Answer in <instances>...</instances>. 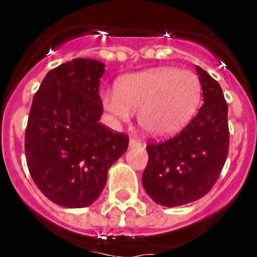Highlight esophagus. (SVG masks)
I'll list each match as a JSON object with an SVG mask.
<instances>
[{
  "mask_svg": "<svg viewBox=\"0 0 257 257\" xmlns=\"http://www.w3.org/2000/svg\"><path fill=\"white\" fill-rule=\"evenodd\" d=\"M141 144V141L137 138H131V141H129V147H139Z\"/></svg>",
  "mask_w": 257,
  "mask_h": 257,
  "instance_id": "esophagus-1",
  "label": "esophagus"
}]
</instances>
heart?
I'll return each instance as SVG.
<instances>
[{"instance_id": "b5f03b06", "label": "heart", "mask_w": 257, "mask_h": 257, "mask_svg": "<svg viewBox=\"0 0 257 257\" xmlns=\"http://www.w3.org/2000/svg\"><path fill=\"white\" fill-rule=\"evenodd\" d=\"M201 85L188 69L159 67L119 79L116 90H104L102 104L118 120L138 112L144 133L165 138L180 131L198 108Z\"/></svg>"}]
</instances>
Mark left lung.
I'll use <instances>...</instances> for the list:
<instances>
[{"mask_svg": "<svg viewBox=\"0 0 257 257\" xmlns=\"http://www.w3.org/2000/svg\"><path fill=\"white\" fill-rule=\"evenodd\" d=\"M203 104L190 123L173 138L147 145L142 183L148 195L168 208L193 203L216 183L229 153L227 103L222 89L196 66Z\"/></svg>", "mask_w": 257, "mask_h": 257, "instance_id": "8db88e82", "label": "left lung"}]
</instances>
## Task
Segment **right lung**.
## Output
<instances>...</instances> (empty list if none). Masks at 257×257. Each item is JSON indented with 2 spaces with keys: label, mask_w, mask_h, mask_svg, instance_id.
<instances>
[{
  "label": "right lung",
  "mask_w": 257,
  "mask_h": 257,
  "mask_svg": "<svg viewBox=\"0 0 257 257\" xmlns=\"http://www.w3.org/2000/svg\"><path fill=\"white\" fill-rule=\"evenodd\" d=\"M104 63L76 58L51 69L33 97L25 134L27 167L37 188L64 208H84L102 193L108 169L129 137L100 124Z\"/></svg>",
  "instance_id": "right-lung-1"
}]
</instances>
